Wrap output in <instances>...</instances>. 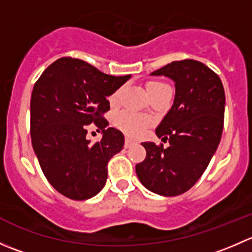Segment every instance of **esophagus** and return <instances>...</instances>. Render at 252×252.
Segmentation results:
<instances>
[{
  "label": "esophagus",
  "instance_id": "1",
  "mask_svg": "<svg viewBox=\"0 0 252 252\" xmlns=\"http://www.w3.org/2000/svg\"><path fill=\"white\" fill-rule=\"evenodd\" d=\"M133 144H134V141L131 140L130 138H128V136H126V142H124V147H126V149H128V147H130Z\"/></svg>",
  "mask_w": 252,
  "mask_h": 252
}]
</instances>
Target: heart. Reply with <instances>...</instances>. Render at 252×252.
<instances>
[{"label": "heart", "instance_id": "b5f03b06", "mask_svg": "<svg viewBox=\"0 0 252 252\" xmlns=\"http://www.w3.org/2000/svg\"><path fill=\"white\" fill-rule=\"evenodd\" d=\"M147 89V93L151 97L154 96L159 95L162 94L163 91L168 90L169 88L166 83H162V81H149L146 85ZM122 89L117 90L116 93L110 97L111 103L117 102L119 97V94H121ZM116 123L119 128L122 129L123 131H126V134L129 135H133V136H138L144 131L145 126L149 124V121H147L145 117L140 116V114H135V113H131V112H122L119 113L118 116L116 117Z\"/></svg>", "mask_w": 252, "mask_h": 252}]
</instances>
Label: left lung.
Wrapping results in <instances>:
<instances>
[{
	"mask_svg": "<svg viewBox=\"0 0 252 252\" xmlns=\"http://www.w3.org/2000/svg\"><path fill=\"white\" fill-rule=\"evenodd\" d=\"M151 75H164L175 83L173 106L156 128V135L169 145L142 142L146 157L135 171L150 191L177 196L194 187L220 145L224 89L212 69L194 60L174 61Z\"/></svg>",
	"mask_w": 252,
	"mask_h": 252,
	"instance_id": "left-lung-1",
	"label": "left lung"
}]
</instances>
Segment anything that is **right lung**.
<instances>
[{"label":"right lung","instance_id":"1","mask_svg":"<svg viewBox=\"0 0 252 252\" xmlns=\"http://www.w3.org/2000/svg\"><path fill=\"white\" fill-rule=\"evenodd\" d=\"M130 75L105 74L81 60L63 57L48 65L35 83L30 100V135L50 184L72 200L95 196L105 187L107 163L124 146V135L107 128L102 117L107 97ZM94 123L103 139L90 144Z\"/></svg>","mask_w":252,"mask_h":252}]
</instances>
